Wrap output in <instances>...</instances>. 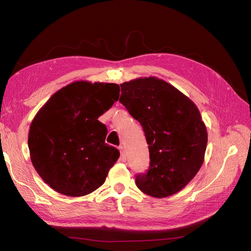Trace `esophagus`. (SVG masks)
<instances>
[{
  "instance_id": "34e87169",
  "label": "esophagus",
  "mask_w": 251,
  "mask_h": 251,
  "mask_svg": "<svg viewBox=\"0 0 251 251\" xmlns=\"http://www.w3.org/2000/svg\"><path fill=\"white\" fill-rule=\"evenodd\" d=\"M118 150H119V151H120L121 158H123V160H125V159H126V153H125V148H124V146H119V147H118Z\"/></svg>"
}]
</instances>
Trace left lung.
Returning <instances> with one entry per match:
<instances>
[{
    "label": "left lung",
    "mask_w": 251,
    "mask_h": 251,
    "mask_svg": "<svg viewBox=\"0 0 251 251\" xmlns=\"http://www.w3.org/2000/svg\"><path fill=\"white\" fill-rule=\"evenodd\" d=\"M120 87L119 101L139 121L149 144L150 168L136 176V185L154 198L177 194L204 161L207 131L198 108L157 77L136 78Z\"/></svg>",
    "instance_id": "1"
}]
</instances>
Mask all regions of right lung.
Segmentation results:
<instances>
[{
	"instance_id": "1",
	"label": "right lung",
	"mask_w": 251,
	"mask_h": 251,
	"mask_svg": "<svg viewBox=\"0 0 251 251\" xmlns=\"http://www.w3.org/2000/svg\"><path fill=\"white\" fill-rule=\"evenodd\" d=\"M116 83L73 81L53 94L34 116L28 135L30 158L41 178L70 197L100 187L119 151L105 143L98 117L118 100Z\"/></svg>"
}]
</instances>
